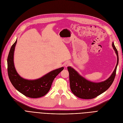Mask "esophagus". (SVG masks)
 <instances>
[{
    "label": "esophagus",
    "instance_id": "34e87169",
    "mask_svg": "<svg viewBox=\"0 0 123 123\" xmlns=\"http://www.w3.org/2000/svg\"><path fill=\"white\" fill-rule=\"evenodd\" d=\"M71 65V62H66L65 63V66L66 67H68L69 66Z\"/></svg>",
    "mask_w": 123,
    "mask_h": 123
}]
</instances>
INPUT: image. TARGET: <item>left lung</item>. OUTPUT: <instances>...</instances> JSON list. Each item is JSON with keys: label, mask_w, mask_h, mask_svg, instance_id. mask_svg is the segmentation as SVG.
Masks as SVG:
<instances>
[{"label": "left lung", "mask_w": 123, "mask_h": 123, "mask_svg": "<svg viewBox=\"0 0 123 123\" xmlns=\"http://www.w3.org/2000/svg\"><path fill=\"white\" fill-rule=\"evenodd\" d=\"M112 45L117 55V63L111 75L104 81L99 83L91 82L80 76L72 68H67L69 73L70 88L74 95L81 99H91L102 94L111 86L115 78L118 63L117 50L113 43Z\"/></svg>", "instance_id": "left-lung-1"}]
</instances>
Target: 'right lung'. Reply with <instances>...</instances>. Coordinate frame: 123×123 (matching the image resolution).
<instances>
[{
    "label": "right lung",
    "instance_id": "add662e5",
    "mask_svg": "<svg viewBox=\"0 0 123 123\" xmlns=\"http://www.w3.org/2000/svg\"><path fill=\"white\" fill-rule=\"evenodd\" d=\"M17 41L12 46L7 57V73L10 81L17 90L25 96L31 98L43 97L49 92L53 80L64 68L51 71L36 80H29L22 78L17 72L14 64V53Z\"/></svg>",
    "mask_w": 123,
    "mask_h": 123
}]
</instances>
